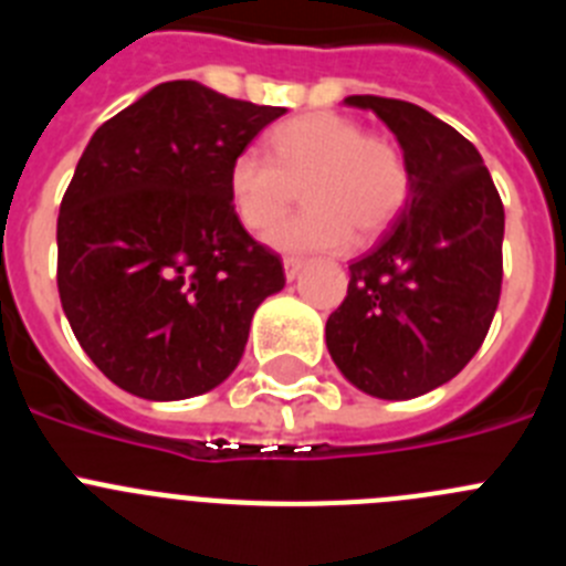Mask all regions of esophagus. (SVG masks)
<instances>
[{"label": "esophagus", "mask_w": 566, "mask_h": 566, "mask_svg": "<svg viewBox=\"0 0 566 566\" xmlns=\"http://www.w3.org/2000/svg\"><path fill=\"white\" fill-rule=\"evenodd\" d=\"M303 266H305V263L300 261V258H286V261H283V272H286L289 283L300 277V272H303Z\"/></svg>", "instance_id": "34e87169"}]
</instances>
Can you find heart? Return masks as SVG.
Masks as SVG:
<instances>
[{
  "instance_id": "1",
  "label": "heart",
  "mask_w": 566,
  "mask_h": 566,
  "mask_svg": "<svg viewBox=\"0 0 566 566\" xmlns=\"http://www.w3.org/2000/svg\"><path fill=\"white\" fill-rule=\"evenodd\" d=\"M303 190L308 210L280 224L269 243L283 252H339L359 238H376L396 221L409 196L401 151L365 134L350 117L311 112L280 123L269 157L238 151L227 168V193L249 232H269Z\"/></svg>"
}]
</instances>
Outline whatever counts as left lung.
Wrapping results in <instances>:
<instances>
[{
  "label": "left lung",
  "mask_w": 566,
  "mask_h": 566,
  "mask_svg": "<svg viewBox=\"0 0 566 566\" xmlns=\"http://www.w3.org/2000/svg\"><path fill=\"white\" fill-rule=\"evenodd\" d=\"M342 103L396 134L409 196L376 249L350 263L325 345L356 390L407 401L452 381L483 345L500 303L505 210L480 151L449 123L392 97Z\"/></svg>",
  "instance_id": "left-lung-1"
}]
</instances>
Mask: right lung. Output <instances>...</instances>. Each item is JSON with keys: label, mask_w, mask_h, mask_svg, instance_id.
<instances>
[{"label": "right lung", "mask_w": 566, "mask_h": 566, "mask_svg": "<svg viewBox=\"0 0 566 566\" xmlns=\"http://www.w3.org/2000/svg\"><path fill=\"white\" fill-rule=\"evenodd\" d=\"M283 106L168 81L92 134L59 216V294L108 381L185 401L247 350L283 263L235 219L227 168Z\"/></svg>", "instance_id": "right-lung-1"}]
</instances>
